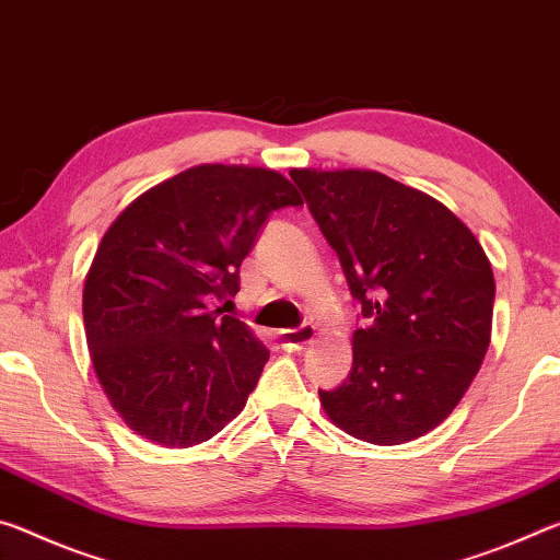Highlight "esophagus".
Here are the masks:
<instances>
[{
	"label": "esophagus",
	"mask_w": 560,
	"mask_h": 560,
	"mask_svg": "<svg viewBox=\"0 0 560 560\" xmlns=\"http://www.w3.org/2000/svg\"><path fill=\"white\" fill-rule=\"evenodd\" d=\"M315 327L313 325H302L298 329H285V332H280V342L282 347H288V350H302V347L313 345L315 342Z\"/></svg>",
	"instance_id": "esophagus-1"
}]
</instances>
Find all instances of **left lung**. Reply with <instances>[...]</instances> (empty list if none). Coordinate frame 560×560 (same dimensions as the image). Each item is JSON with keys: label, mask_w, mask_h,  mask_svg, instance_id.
<instances>
[{"label": "left lung", "mask_w": 560, "mask_h": 560, "mask_svg": "<svg viewBox=\"0 0 560 560\" xmlns=\"http://www.w3.org/2000/svg\"><path fill=\"white\" fill-rule=\"evenodd\" d=\"M370 325L352 372L319 392L332 424L362 442L419 439L452 415L491 342L493 270L481 243L436 198L366 168H292Z\"/></svg>", "instance_id": "1"}]
</instances>
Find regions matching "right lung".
<instances>
[{
    "instance_id": "add662e5",
    "label": "right lung",
    "mask_w": 560,
    "mask_h": 560,
    "mask_svg": "<svg viewBox=\"0 0 560 560\" xmlns=\"http://www.w3.org/2000/svg\"><path fill=\"white\" fill-rule=\"evenodd\" d=\"M285 206L302 198L282 173L200 163L143 190L101 237L84 280L86 345L139 436L188 448L243 411L270 352L206 302L235 298L255 235Z\"/></svg>"
}]
</instances>
